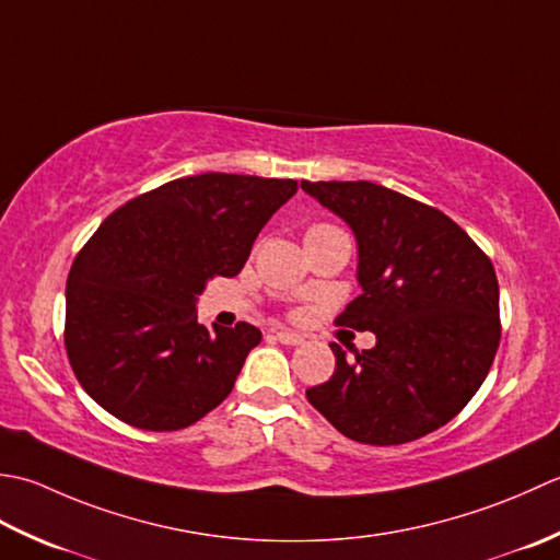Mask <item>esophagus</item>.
<instances>
[{
    "mask_svg": "<svg viewBox=\"0 0 560 560\" xmlns=\"http://www.w3.org/2000/svg\"><path fill=\"white\" fill-rule=\"evenodd\" d=\"M276 338L280 340L282 346H302V343H304V336L294 334V330H288V328L276 330Z\"/></svg>",
    "mask_w": 560,
    "mask_h": 560,
    "instance_id": "1",
    "label": "esophagus"
}]
</instances>
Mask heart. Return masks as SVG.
<instances>
[{
  "label": "heart",
  "instance_id": "obj_1",
  "mask_svg": "<svg viewBox=\"0 0 560 560\" xmlns=\"http://www.w3.org/2000/svg\"><path fill=\"white\" fill-rule=\"evenodd\" d=\"M330 230H336V226H330V224H312L310 230H306L304 238L306 236H314V234H324V232H330Z\"/></svg>",
  "mask_w": 560,
  "mask_h": 560
}]
</instances>
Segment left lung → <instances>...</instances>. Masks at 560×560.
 <instances>
[{
    "label": "left lung",
    "instance_id": "1",
    "mask_svg": "<svg viewBox=\"0 0 560 560\" xmlns=\"http://www.w3.org/2000/svg\"><path fill=\"white\" fill-rule=\"evenodd\" d=\"M358 242L362 294L336 318L372 330L376 346L306 389L346 438L413 442L447 425L483 384L500 346L498 278L474 238L430 205L370 180H302Z\"/></svg>",
    "mask_w": 560,
    "mask_h": 560
}]
</instances>
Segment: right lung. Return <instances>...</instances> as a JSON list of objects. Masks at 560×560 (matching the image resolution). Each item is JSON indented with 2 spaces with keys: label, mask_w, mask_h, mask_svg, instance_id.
Wrapping results in <instances>:
<instances>
[{
  "label": "right lung",
  "mask_w": 560,
  "mask_h": 560,
  "mask_svg": "<svg viewBox=\"0 0 560 560\" xmlns=\"http://www.w3.org/2000/svg\"><path fill=\"white\" fill-rule=\"evenodd\" d=\"M294 192L290 178L200 174L142 192L98 226L67 278L65 348L101 408L168 432L230 396L260 330L198 324V294L244 268Z\"/></svg>",
  "instance_id": "add662e5"
}]
</instances>
